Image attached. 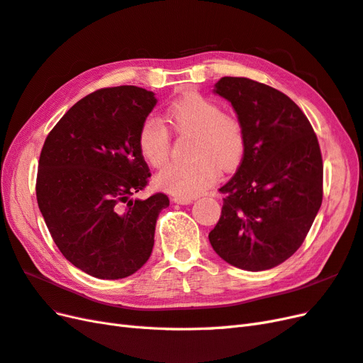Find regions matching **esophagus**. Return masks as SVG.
Here are the masks:
<instances>
[{"label":"esophagus","mask_w":363,"mask_h":363,"mask_svg":"<svg viewBox=\"0 0 363 363\" xmlns=\"http://www.w3.org/2000/svg\"><path fill=\"white\" fill-rule=\"evenodd\" d=\"M172 201H174L175 204H183V206H186V204H191V203H192V199H182V196H174Z\"/></svg>","instance_id":"34e87169"}]
</instances>
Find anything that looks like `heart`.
I'll use <instances>...</instances> for the list:
<instances>
[{
  "label": "heart",
  "mask_w": 363,
  "mask_h": 363,
  "mask_svg": "<svg viewBox=\"0 0 363 363\" xmlns=\"http://www.w3.org/2000/svg\"><path fill=\"white\" fill-rule=\"evenodd\" d=\"M167 119L179 133H192L188 145L189 160L174 162L156 175L159 189L174 196L191 199L203 194L223 172L235 169L244 157L245 135L240 121L224 113L221 106L201 94H188L175 100ZM142 159L155 168L167 162L169 136L156 118H147L138 131Z\"/></svg>",
  "instance_id": "obj_1"
}]
</instances>
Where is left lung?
I'll return each mask as SVG.
<instances>
[{
    "mask_svg": "<svg viewBox=\"0 0 363 363\" xmlns=\"http://www.w3.org/2000/svg\"><path fill=\"white\" fill-rule=\"evenodd\" d=\"M213 92L233 106L245 151L219 189L227 196L208 240L230 265L271 269L301 247L321 207L320 144L301 108L271 86L223 77Z\"/></svg>",
    "mask_w": 363,
    "mask_h": 363,
    "instance_id": "left-lung-1",
    "label": "left lung"
}]
</instances>
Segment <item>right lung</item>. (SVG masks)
<instances>
[{
	"label": "right lung",
	"instance_id": "right-lung-1",
	"mask_svg": "<svg viewBox=\"0 0 363 363\" xmlns=\"http://www.w3.org/2000/svg\"><path fill=\"white\" fill-rule=\"evenodd\" d=\"M155 92L138 86L86 95L62 116L39 157L36 196L62 255L96 279L118 280L150 259L168 196L135 199L150 169L138 148Z\"/></svg>",
	"mask_w": 363,
	"mask_h": 363
}]
</instances>
